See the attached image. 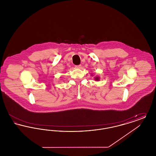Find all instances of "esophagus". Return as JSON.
<instances>
[{"mask_svg":"<svg viewBox=\"0 0 156 156\" xmlns=\"http://www.w3.org/2000/svg\"><path fill=\"white\" fill-rule=\"evenodd\" d=\"M81 65H78V66H75V67L77 68H81Z\"/></svg>","mask_w":156,"mask_h":156,"instance_id":"obj_1","label":"esophagus"}]
</instances>
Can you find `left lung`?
<instances>
[{
  "label": "left lung",
  "instance_id": "obj_1",
  "mask_svg": "<svg viewBox=\"0 0 156 156\" xmlns=\"http://www.w3.org/2000/svg\"><path fill=\"white\" fill-rule=\"evenodd\" d=\"M95 81H99V76H96V77H95V79H94Z\"/></svg>",
  "mask_w": 156,
  "mask_h": 156
}]
</instances>
